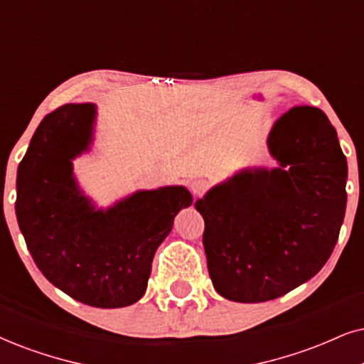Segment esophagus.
I'll use <instances>...</instances> for the list:
<instances>
[{
  "instance_id": "esophagus-1",
  "label": "esophagus",
  "mask_w": 364,
  "mask_h": 364,
  "mask_svg": "<svg viewBox=\"0 0 364 364\" xmlns=\"http://www.w3.org/2000/svg\"><path fill=\"white\" fill-rule=\"evenodd\" d=\"M205 189H208V182L203 181V178H197V181L191 182V191L194 196H200L204 194Z\"/></svg>"
}]
</instances>
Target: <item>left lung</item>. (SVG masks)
<instances>
[{
    "label": "left lung",
    "mask_w": 364,
    "mask_h": 364,
    "mask_svg": "<svg viewBox=\"0 0 364 364\" xmlns=\"http://www.w3.org/2000/svg\"><path fill=\"white\" fill-rule=\"evenodd\" d=\"M277 167H246L196 203L209 277L224 299L267 302L317 275L346 213L348 161L324 111L295 106L273 123Z\"/></svg>",
    "instance_id": "left-lung-1"
}]
</instances>
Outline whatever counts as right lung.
<instances>
[{
  "mask_svg": "<svg viewBox=\"0 0 364 364\" xmlns=\"http://www.w3.org/2000/svg\"><path fill=\"white\" fill-rule=\"evenodd\" d=\"M96 119L92 102L45 116L18 165L15 210L31 258L52 285L86 306L118 309L145 295L155 251L192 194L165 186L97 208L74 173V160L91 151Z\"/></svg>",
  "mask_w": 364,
  "mask_h": 364,
  "instance_id": "1",
  "label": "right lung"
}]
</instances>
